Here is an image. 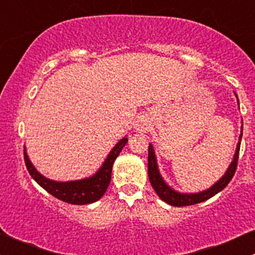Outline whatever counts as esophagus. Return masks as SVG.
Here are the masks:
<instances>
[{"label":"esophagus","mask_w":255,"mask_h":255,"mask_svg":"<svg viewBox=\"0 0 255 255\" xmlns=\"http://www.w3.org/2000/svg\"><path fill=\"white\" fill-rule=\"evenodd\" d=\"M133 128L138 132H148L149 128H151V120L146 115H141V117H137Z\"/></svg>","instance_id":"1"}]
</instances>
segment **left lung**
<instances>
[{
	"mask_svg": "<svg viewBox=\"0 0 255 255\" xmlns=\"http://www.w3.org/2000/svg\"><path fill=\"white\" fill-rule=\"evenodd\" d=\"M243 130V128H242ZM242 140V133L240 136V141ZM240 147L241 142H238L237 149H236L235 157H233V161L231 163V166L228 167L227 172L219 182L215 185H212L211 188L207 189L205 191H201L198 194H180L174 191L173 189H170L164 180L162 179V177L159 175L158 168H157V162H156V156H154L153 148L152 145L148 146V179L151 183L152 188L154 189V191L157 193V195L162 199L163 201H166L167 204L172 206H189V205H195V204L203 203V201L207 200V199L212 198L214 195H216L217 193L226 188V185H228V183L231 182V179L235 175L236 169H237V162H238V156H240Z\"/></svg>",
	"mask_w": 255,
	"mask_h": 255,
	"instance_id": "1",
	"label": "left lung"
}]
</instances>
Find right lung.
Segmentation results:
<instances>
[{
    "label": "right lung",
    "instance_id": "obj_1",
    "mask_svg": "<svg viewBox=\"0 0 255 255\" xmlns=\"http://www.w3.org/2000/svg\"><path fill=\"white\" fill-rule=\"evenodd\" d=\"M127 142L128 138L124 137L115 145L104 161L103 166L99 168V170L93 177L82 180H75V182H54L43 177L30 163L25 149L24 162L31 178L52 196L65 203L73 204V205H86V204L99 200L104 195L112 179L113 164Z\"/></svg>",
    "mask_w": 255,
    "mask_h": 255
}]
</instances>
